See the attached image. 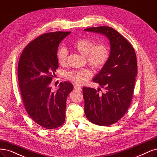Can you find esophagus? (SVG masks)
<instances>
[{
  "label": "esophagus",
  "mask_w": 157,
  "mask_h": 157,
  "mask_svg": "<svg viewBox=\"0 0 157 157\" xmlns=\"http://www.w3.org/2000/svg\"><path fill=\"white\" fill-rule=\"evenodd\" d=\"M74 89L76 90H82V88H81L80 86H78V85L75 84V85L74 86Z\"/></svg>",
  "instance_id": "obj_1"
}]
</instances>
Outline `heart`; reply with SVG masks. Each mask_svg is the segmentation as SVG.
<instances>
[{
  "instance_id": "heart-1",
  "label": "heart",
  "mask_w": 157,
  "mask_h": 157,
  "mask_svg": "<svg viewBox=\"0 0 157 157\" xmlns=\"http://www.w3.org/2000/svg\"><path fill=\"white\" fill-rule=\"evenodd\" d=\"M94 41L88 38H80L73 43V47L81 55L86 56L88 62L97 68L103 67L109 59L110 52L105 44H98L95 46ZM68 52L66 47L61 46L57 51L59 63L64 65L67 62ZM66 76L78 84H84L92 77V72L89 69L74 70L67 73Z\"/></svg>"
}]
</instances>
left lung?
Wrapping results in <instances>:
<instances>
[{
  "label": "left lung",
  "mask_w": 157,
  "mask_h": 157,
  "mask_svg": "<svg viewBox=\"0 0 157 157\" xmlns=\"http://www.w3.org/2000/svg\"><path fill=\"white\" fill-rule=\"evenodd\" d=\"M84 30L104 35L110 41L109 60L93 79L105 92L99 94L101 88H82L86 117L95 125L109 126L120 120L131 105L138 71L136 53L130 43L111 27Z\"/></svg>",
  "instance_id": "left-lung-1"
}]
</instances>
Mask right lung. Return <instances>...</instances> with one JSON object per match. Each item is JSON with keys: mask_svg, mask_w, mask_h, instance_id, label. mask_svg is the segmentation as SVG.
<instances>
[{"mask_svg": "<svg viewBox=\"0 0 157 157\" xmlns=\"http://www.w3.org/2000/svg\"><path fill=\"white\" fill-rule=\"evenodd\" d=\"M71 32L42 34L24 48L18 63L21 94L29 115L44 128L60 127L66 118V100L73 86L61 82L56 91L50 84L58 67L59 44Z\"/></svg>", "mask_w": 157, "mask_h": 157, "instance_id": "1", "label": "right lung"}]
</instances>
